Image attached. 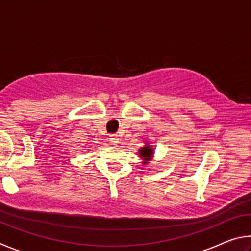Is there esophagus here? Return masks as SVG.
I'll return each instance as SVG.
<instances>
[{
    "instance_id": "obj_1",
    "label": "esophagus",
    "mask_w": 251,
    "mask_h": 251,
    "mask_svg": "<svg viewBox=\"0 0 251 251\" xmlns=\"http://www.w3.org/2000/svg\"><path fill=\"white\" fill-rule=\"evenodd\" d=\"M109 137H110L109 138L110 142H112V144H114V145H116V144L120 143V138H118L117 135H110Z\"/></svg>"
}]
</instances>
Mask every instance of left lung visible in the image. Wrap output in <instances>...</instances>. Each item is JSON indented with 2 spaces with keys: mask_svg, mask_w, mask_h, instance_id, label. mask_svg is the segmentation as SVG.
Masks as SVG:
<instances>
[{
  "mask_svg": "<svg viewBox=\"0 0 251 251\" xmlns=\"http://www.w3.org/2000/svg\"><path fill=\"white\" fill-rule=\"evenodd\" d=\"M154 154H155L154 148H152V146H151L148 143H146V145H144L142 148H139L138 150V155L143 159L142 163L144 165L150 163V161L152 159V157H154Z\"/></svg>",
  "mask_w": 251,
  "mask_h": 251,
  "instance_id": "obj_1",
  "label": "left lung"
}]
</instances>
